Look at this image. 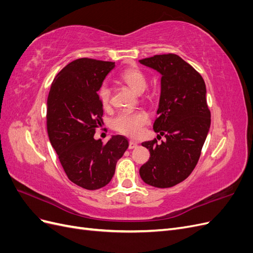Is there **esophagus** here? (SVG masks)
Returning a JSON list of instances; mask_svg holds the SVG:
<instances>
[{
	"label": "esophagus",
	"mask_w": 253,
	"mask_h": 253,
	"mask_svg": "<svg viewBox=\"0 0 253 253\" xmlns=\"http://www.w3.org/2000/svg\"><path fill=\"white\" fill-rule=\"evenodd\" d=\"M138 147V143H137L136 141H133V140H131L129 141V143H128V149H135V148H137Z\"/></svg>",
	"instance_id": "34e87169"
}]
</instances>
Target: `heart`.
Segmentation results:
<instances>
[{
	"label": "heart",
	"mask_w": 253,
	"mask_h": 253,
	"mask_svg": "<svg viewBox=\"0 0 253 253\" xmlns=\"http://www.w3.org/2000/svg\"><path fill=\"white\" fill-rule=\"evenodd\" d=\"M118 78L122 83L134 90L136 94H142L148 85L147 77L138 67L126 68L120 73ZM98 96L104 108L110 104L111 89L108 85L103 84L99 88ZM149 115L143 111L122 112L112 120V126L115 131L121 134L129 137H136L140 134L141 128L149 124Z\"/></svg>",
	"instance_id": "1"
}]
</instances>
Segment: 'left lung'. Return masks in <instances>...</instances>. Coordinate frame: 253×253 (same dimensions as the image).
<instances>
[{
  "label": "left lung",
  "mask_w": 253,
  "mask_h": 253,
  "mask_svg": "<svg viewBox=\"0 0 253 253\" xmlns=\"http://www.w3.org/2000/svg\"><path fill=\"white\" fill-rule=\"evenodd\" d=\"M162 75L157 118L153 128L166 141L142 142L150 159L141 166L142 180L156 188H170L185 180L195 168L209 133L211 115L206 84L194 68L174 53L139 60ZM159 136V135H157Z\"/></svg>",
  "instance_id": "left-lung-1"
}]
</instances>
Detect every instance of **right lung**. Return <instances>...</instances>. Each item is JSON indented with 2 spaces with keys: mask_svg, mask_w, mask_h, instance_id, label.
<instances>
[{
  "mask_svg": "<svg viewBox=\"0 0 253 253\" xmlns=\"http://www.w3.org/2000/svg\"><path fill=\"white\" fill-rule=\"evenodd\" d=\"M114 67L115 62L75 60L57 75L47 98L50 143L67 177L86 190L108 185L128 148L127 139L121 135H113L105 144L94 138L96 128L103 125L98 90Z\"/></svg>",
  "mask_w": 253,
  "mask_h": 253,
  "instance_id": "add662e5",
  "label": "right lung"
}]
</instances>
